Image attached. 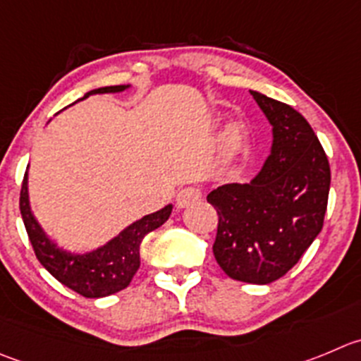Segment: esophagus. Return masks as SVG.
Segmentation results:
<instances>
[{
	"instance_id": "obj_1",
	"label": "esophagus",
	"mask_w": 361,
	"mask_h": 361,
	"mask_svg": "<svg viewBox=\"0 0 361 361\" xmlns=\"http://www.w3.org/2000/svg\"><path fill=\"white\" fill-rule=\"evenodd\" d=\"M202 198V191L198 188L186 186L177 193V205L178 207H190V205L197 204Z\"/></svg>"
}]
</instances>
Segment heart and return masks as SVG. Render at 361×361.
Masks as SVG:
<instances>
[{"label":"heart","mask_w":361,"mask_h":361,"mask_svg":"<svg viewBox=\"0 0 361 361\" xmlns=\"http://www.w3.org/2000/svg\"><path fill=\"white\" fill-rule=\"evenodd\" d=\"M223 142H225V147L228 150H235L243 142V131L238 126H232L226 129L225 136H223Z\"/></svg>","instance_id":"1"}]
</instances>
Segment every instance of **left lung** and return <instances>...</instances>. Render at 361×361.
<instances>
[{
  "label": "left lung",
  "mask_w": 361,
  "mask_h": 361,
  "mask_svg": "<svg viewBox=\"0 0 361 361\" xmlns=\"http://www.w3.org/2000/svg\"><path fill=\"white\" fill-rule=\"evenodd\" d=\"M252 95L273 126L271 156L252 183L219 186L207 202L218 212L216 262L234 280L264 286L296 266L321 232L331 171L300 111Z\"/></svg>",
  "instance_id": "left-lung-1"
}]
</instances>
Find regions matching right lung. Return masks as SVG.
<instances>
[{"mask_svg":"<svg viewBox=\"0 0 361 361\" xmlns=\"http://www.w3.org/2000/svg\"><path fill=\"white\" fill-rule=\"evenodd\" d=\"M126 85L116 87H102L85 94H106V92H122ZM83 97V99H85ZM19 209L23 214L24 226L28 232L30 243L33 246L39 262L56 278L60 283L72 289L85 298H104L126 289L131 283L133 276L140 267V245L149 232L156 230L170 218L171 205H166L154 214L145 216L127 226L118 238L109 241L102 248L95 250L88 255H71L60 252L35 221L28 204V190H26V175L23 178L19 195Z\"/></svg>","mask_w":361,"mask_h":361,"instance_id":"right-lung-1","label":"right lung"}]
</instances>
